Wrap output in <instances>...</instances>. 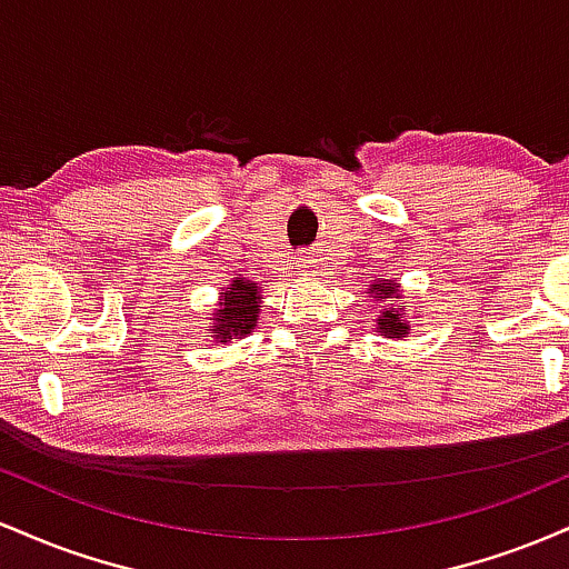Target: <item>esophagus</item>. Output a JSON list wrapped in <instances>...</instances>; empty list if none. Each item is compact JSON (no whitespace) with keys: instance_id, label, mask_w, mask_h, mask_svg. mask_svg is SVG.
Segmentation results:
<instances>
[{"instance_id":"1","label":"esophagus","mask_w":569,"mask_h":569,"mask_svg":"<svg viewBox=\"0 0 569 569\" xmlns=\"http://www.w3.org/2000/svg\"><path fill=\"white\" fill-rule=\"evenodd\" d=\"M297 270L302 272V276H312V272H318V259H316V253H310V251H302V253H297Z\"/></svg>"}]
</instances>
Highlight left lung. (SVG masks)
<instances>
[{"label": "left lung", "mask_w": 569, "mask_h": 569, "mask_svg": "<svg viewBox=\"0 0 569 569\" xmlns=\"http://www.w3.org/2000/svg\"><path fill=\"white\" fill-rule=\"evenodd\" d=\"M380 293L382 297L380 299H390V302H393V299H398L396 293H398V286L396 283H380ZM407 316V312H403V307L398 305V307H390V310H385L382 312V318H380V329L385 331V335H393V337H398V335H407V323L401 321V318Z\"/></svg>", "instance_id": "1"}]
</instances>
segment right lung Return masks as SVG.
<instances>
[{
    "label": "right lung",
    "mask_w": 569,
    "mask_h": 569,
    "mask_svg": "<svg viewBox=\"0 0 569 569\" xmlns=\"http://www.w3.org/2000/svg\"><path fill=\"white\" fill-rule=\"evenodd\" d=\"M257 310H259V291L257 283H243V280H234L232 289L224 293V302L221 310H217V329L211 331L219 342L227 339H238L240 335H248L257 323Z\"/></svg>",
    "instance_id": "obj_1"
}]
</instances>
